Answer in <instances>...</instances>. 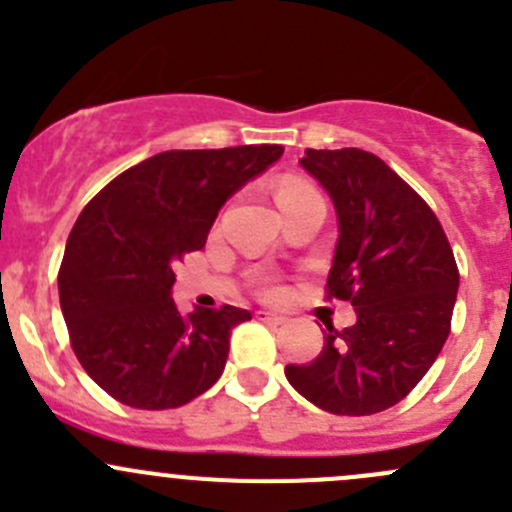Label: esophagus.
Returning a JSON list of instances; mask_svg holds the SVG:
<instances>
[{
  "label": "esophagus",
  "instance_id": "esophagus-1",
  "mask_svg": "<svg viewBox=\"0 0 512 512\" xmlns=\"http://www.w3.org/2000/svg\"><path fill=\"white\" fill-rule=\"evenodd\" d=\"M257 319H260V322H270V324H282L285 322V317H282V314H277V312H270V309H257Z\"/></svg>",
  "mask_w": 512,
  "mask_h": 512
}]
</instances>
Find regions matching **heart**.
I'll list each match as a JSON object with an SVG mask.
<instances>
[{"instance_id": "heart-1", "label": "heart", "mask_w": 512, "mask_h": 512, "mask_svg": "<svg viewBox=\"0 0 512 512\" xmlns=\"http://www.w3.org/2000/svg\"><path fill=\"white\" fill-rule=\"evenodd\" d=\"M302 190H307V185H302V183H287V185H282L280 193H277V198H285V195L302 193Z\"/></svg>"}]
</instances>
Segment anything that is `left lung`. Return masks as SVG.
Listing matches in <instances>:
<instances>
[{
    "instance_id": "left-lung-1",
    "label": "left lung",
    "mask_w": 512,
    "mask_h": 512,
    "mask_svg": "<svg viewBox=\"0 0 512 512\" xmlns=\"http://www.w3.org/2000/svg\"><path fill=\"white\" fill-rule=\"evenodd\" d=\"M327 190L337 247L327 287L356 322L324 337L309 364H287L294 391L337 416L391 409L423 379L451 332L458 267L421 195L374 153L314 151L299 160Z\"/></svg>"
}]
</instances>
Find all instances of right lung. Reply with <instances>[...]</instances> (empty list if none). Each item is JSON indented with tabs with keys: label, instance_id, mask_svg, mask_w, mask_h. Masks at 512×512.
<instances>
[{
	"label": "right lung",
	"instance_id": "1",
	"mask_svg": "<svg viewBox=\"0 0 512 512\" xmlns=\"http://www.w3.org/2000/svg\"><path fill=\"white\" fill-rule=\"evenodd\" d=\"M282 146L163 151L113 178L81 210L59 270L71 347L106 394L178 409L220 379L247 309L180 314L175 262L205 247L220 208L282 158Z\"/></svg>",
	"mask_w": 512,
	"mask_h": 512
}]
</instances>
